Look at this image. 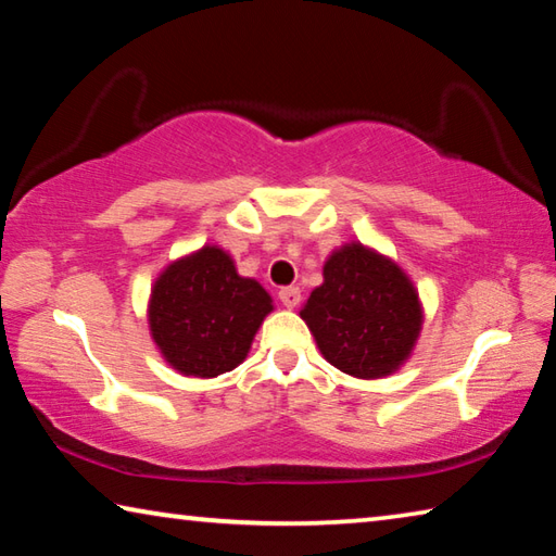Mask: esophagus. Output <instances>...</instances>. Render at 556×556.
Here are the masks:
<instances>
[{
  "label": "esophagus",
  "mask_w": 556,
  "mask_h": 556,
  "mask_svg": "<svg viewBox=\"0 0 556 556\" xmlns=\"http://www.w3.org/2000/svg\"><path fill=\"white\" fill-rule=\"evenodd\" d=\"M279 301H281V304H285L287 308L299 306L301 289H299V287H281V289H279Z\"/></svg>",
  "instance_id": "34e87169"
}]
</instances>
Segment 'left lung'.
Returning a JSON list of instances; mask_svg holds the SVG:
<instances>
[{
	"label": "left lung",
	"mask_w": 556,
	"mask_h": 556,
	"mask_svg": "<svg viewBox=\"0 0 556 556\" xmlns=\"http://www.w3.org/2000/svg\"><path fill=\"white\" fill-rule=\"evenodd\" d=\"M299 316L326 361L361 380L397 372L425 324L419 294L404 269L361 242L331 252L324 285L312 291Z\"/></svg>",
	"instance_id": "obj_1"
}]
</instances>
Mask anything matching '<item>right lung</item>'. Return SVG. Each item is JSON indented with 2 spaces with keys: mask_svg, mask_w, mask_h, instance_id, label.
<instances>
[{
  "mask_svg": "<svg viewBox=\"0 0 556 556\" xmlns=\"http://www.w3.org/2000/svg\"><path fill=\"white\" fill-rule=\"evenodd\" d=\"M257 279L240 277L218 244L172 262L149 296V331L164 361L186 378H218L248 357L271 312Z\"/></svg>",
  "mask_w": 556,
  "mask_h": 556,
  "instance_id": "obj_1",
  "label": "right lung"
}]
</instances>
